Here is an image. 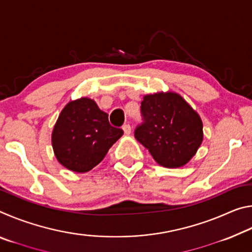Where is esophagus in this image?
<instances>
[{
  "mask_svg": "<svg viewBox=\"0 0 252 252\" xmlns=\"http://www.w3.org/2000/svg\"><path fill=\"white\" fill-rule=\"evenodd\" d=\"M122 130L125 131V134L129 135L131 133V126H130V125H125V126H122Z\"/></svg>",
  "mask_w": 252,
  "mask_h": 252,
  "instance_id": "obj_1",
  "label": "esophagus"
}]
</instances>
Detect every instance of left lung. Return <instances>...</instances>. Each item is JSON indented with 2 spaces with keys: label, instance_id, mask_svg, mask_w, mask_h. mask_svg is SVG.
Returning a JSON list of instances; mask_svg holds the SVG:
<instances>
[{
  "label": "left lung",
  "instance_id": "8db88e82",
  "mask_svg": "<svg viewBox=\"0 0 252 252\" xmlns=\"http://www.w3.org/2000/svg\"><path fill=\"white\" fill-rule=\"evenodd\" d=\"M141 114L143 122L135 127L134 138L162 167H182L201 146V119L178 93L144 95Z\"/></svg>",
  "mask_w": 252,
  "mask_h": 252
}]
</instances>
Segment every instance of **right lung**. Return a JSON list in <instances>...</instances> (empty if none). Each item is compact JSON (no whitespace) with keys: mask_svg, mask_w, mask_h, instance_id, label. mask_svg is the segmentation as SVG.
<instances>
[{"mask_svg":"<svg viewBox=\"0 0 252 252\" xmlns=\"http://www.w3.org/2000/svg\"><path fill=\"white\" fill-rule=\"evenodd\" d=\"M123 134L110 125L108 114L89 97L67 103L52 132V147L58 161L74 172L90 171L103 160L109 149Z\"/></svg>","mask_w":252,"mask_h":252,"instance_id":"right-lung-1","label":"right lung"}]
</instances>
